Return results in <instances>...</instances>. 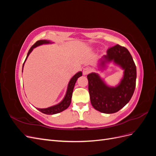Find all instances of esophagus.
I'll use <instances>...</instances> for the list:
<instances>
[{"mask_svg":"<svg viewBox=\"0 0 156 156\" xmlns=\"http://www.w3.org/2000/svg\"><path fill=\"white\" fill-rule=\"evenodd\" d=\"M91 72V69L88 68V67H85L83 68V75H86L87 74H88L90 72Z\"/></svg>","mask_w":156,"mask_h":156,"instance_id":"34e87169","label":"esophagus"}]
</instances>
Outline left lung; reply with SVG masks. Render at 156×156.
Returning a JSON list of instances; mask_svg holds the SVG:
<instances>
[{
	"instance_id": "8db88e82",
	"label": "left lung",
	"mask_w": 156,
	"mask_h": 156,
	"mask_svg": "<svg viewBox=\"0 0 156 156\" xmlns=\"http://www.w3.org/2000/svg\"><path fill=\"white\" fill-rule=\"evenodd\" d=\"M111 62L124 71L123 77L115 87L107 84L98 73L87 75L91 104L96 110L106 114L123 108L131 100L136 85V66L128 50L119 45L109 48L99 60L98 69L103 71Z\"/></svg>"
}]
</instances>
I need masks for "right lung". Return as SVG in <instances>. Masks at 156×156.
Listing matches in <instances>:
<instances>
[{
	"instance_id": "right-lung-1",
	"label": "right lung",
	"mask_w": 156,
	"mask_h": 156,
	"mask_svg": "<svg viewBox=\"0 0 156 156\" xmlns=\"http://www.w3.org/2000/svg\"><path fill=\"white\" fill-rule=\"evenodd\" d=\"M54 44V42H52L51 41L49 40H41L36 41V43L33 45L30 49H29V52H28L27 56L26 57V59L25 60L24 63H23V68H22V72H23V66H24L25 62H26V60L28 58V56H29L31 52L33 51L34 48H36V47H38L40 45H46V44ZM83 73L82 72H79L76 74H75L69 80V81L68 84V87H67V90L66 92L65 96L63 98V100L61 101L60 103H58V104L53 105L51 107H48V108H36L37 110L40 111V112L44 113L45 115H55V114H57V113H59L60 112H62L64 110L68 108L70 105L71 102H72V93L73 91V88L75 87V83H76L77 80L79 77L82 76Z\"/></svg>"
}]
</instances>
